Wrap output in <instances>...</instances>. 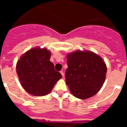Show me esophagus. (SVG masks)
Returning <instances> with one entry per match:
<instances>
[{
	"instance_id": "1",
	"label": "esophagus",
	"mask_w": 127,
	"mask_h": 127,
	"mask_svg": "<svg viewBox=\"0 0 127 127\" xmlns=\"http://www.w3.org/2000/svg\"><path fill=\"white\" fill-rule=\"evenodd\" d=\"M60 74H62V76L63 77H64V72H63L62 70H61V71H60Z\"/></svg>"
}]
</instances>
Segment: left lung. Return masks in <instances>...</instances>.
<instances>
[{
    "label": "left lung",
    "mask_w": 127,
    "mask_h": 127,
    "mask_svg": "<svg viewBox=\"0 0 127 127\" xmlns=\"http://www.w3.org/2000/svg\"><path fill=\"white\" fill-rule=\"evenodd\" d=\"M67 64L66 84L74 96L86 99L100 90L107 67L100 56L92 51L78 50L67 55Z\"/></svg>",
    "instance_id": "1"
}]
</instances>
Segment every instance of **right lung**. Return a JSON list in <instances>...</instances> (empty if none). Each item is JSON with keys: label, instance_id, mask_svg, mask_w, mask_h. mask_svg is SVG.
Wrapping results in <instances>:
<instances>
[{"label": "right lung", "instance_id": "1", "mask_svg": "<svg viewBox=\"0 0 127 127\" xmlns=\"http://www.w3.org/2000/svg\"><path fill=\"white\" fill-rule=\"evenodd\" d=\"M51 53L35 48L23 54L16 64V72L22 87L34 96H44L62 77L50 61Z\"/></svg>", "mask_w": 127, "mask_h": 127}]
</instances>
